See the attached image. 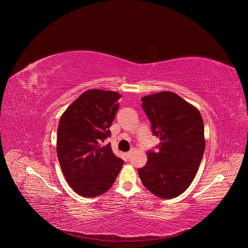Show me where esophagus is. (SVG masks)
Wrapping results in <instances>:
<instances>
[{
    "label": "esophagus",
    "mask_w": 248,
    "mask_h": 248,
    "mask_svg": "<svg viewBox=\"0 0 248 248\" xmlns=\"http://www.w3.org/2000/svg\"><path fill=\"white\" fill-rule=\"evenodd\" d=\"M133 152H134V149H131L129 152H127L125 155H126V157L127 158H130L131 156H132V154H133Z\"/></svg>",
    "instance_id": "1"
}]
</instances>
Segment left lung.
<instances>
[{"mask_svg": "<svg viewBox=\"0 0 248 248\" xmlns=\"http://www.w3.org/2000/svg\"><path fill=\"white\" fill-rule=\"evenodd\" d=\"M142 108L158 151H148L147 164L138 169L142 185L154 195L171 199L185 192L194 180L205 150L204 124L193 105L170 91L144 96Z\"/></svg>", "mask_w": 248, "mask_h": 248, "instance_id": "1", "label": "left lung"}]
</instances>
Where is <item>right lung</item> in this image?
<instances>
[{
    "instance_id": "obj_1",
    "label": "right lung",
    "mask_w": 248,
    "mask_h": 248,
    "mask_svg": "<svg viewBox=\"0 0 248 248\" xmlns=\"http://www.w3.org/2000/svg\"><path fill=\"white\" fill-rule=\"evenodd\" d=\"M122 95L89 89L70 104L61 117L57 154L64 178L78 194L99 196L108 191L124 165L108 143Z\"/></svg>"
}]
</instances>
